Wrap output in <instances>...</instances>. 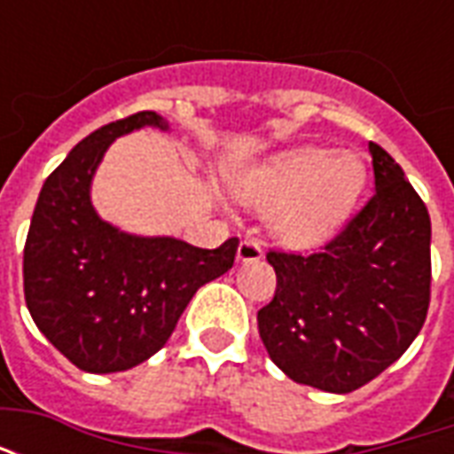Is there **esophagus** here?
<instances>
[{
    "mask_svg": "<svg viewBox=\"0 0 454 454\" xmlns=\"http://www.w3.org/2000/svg\"><path fill=\"white\" fill-rule=\"evenodd\" d=\"M262 257V246L257 240H243L238 246V260L240 262H257Z\"/></svg>",
    "mask_w": 454,
    "mask_h": 454,
    "instance_id": "1",
    "label": "esophagus"
}]
</instances>
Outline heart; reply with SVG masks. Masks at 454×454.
<instances>
[{"mask_svg": "<svg viewBox=\"0 0 454 454\" xmlns=\"http://www.w3.org/2000/svg\"><path fill=\"white\" fill-rule=\"evenodd\" d=\"M364 187V165L352 153L292 148L257 162L236 179L238 199L272 211V231L289 246L324 243L342 226Z\"/></svg>", "mask_w": 454, "mask_h": 454, "instance_id": "b5f03b06", "label": "heart"}]
</instances>
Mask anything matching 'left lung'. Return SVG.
Here are the masks:
<instances>
[{"label":"left lung","instance_id":"left-lung-1","mask_svg":"<svg viewBox=\"0 0 454 454\" xmlns=\"http://www.w3.org/2000/svg\"><path fill=\"white\" fill-rule=\"evenodd\" d=\"M374 194L314 255L267 253L275 299L257 311L289 380L350 394L399 360L430 301V216L389 153L370 143Z\"/></svg>","mask_w":454,"mask_h":454}]
</instances>
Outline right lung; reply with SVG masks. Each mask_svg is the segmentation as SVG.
<instances>
[{"mask_svg":"<svg viewBox=\"0 0 454 454\" xmlns=\"http://www.w3.org/2000/svg\"><path fill=\"white\" fill-rule=\"evenodd\" d=\"M168 130L155 112L114 121L80 140L45 179L24 247V294L38 331L74 367L123 372L168 342L199 286L233 267L238 238L216 250L169 236H133L104 221L92 179L114 140Z\"/></svg>","mask_w":454,"mask_h":454,"instance_id":"1","label":"right lung"}]
</instances>
